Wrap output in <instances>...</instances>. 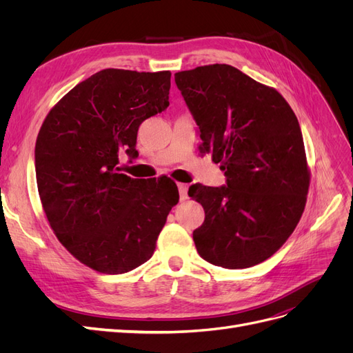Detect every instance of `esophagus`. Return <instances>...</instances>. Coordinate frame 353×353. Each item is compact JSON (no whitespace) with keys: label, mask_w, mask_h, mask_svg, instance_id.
<instances>
[{"label":"esophagus","mask_w":353,"mask_h":353,"mask_svg":"<svg viewBox=\"0 0 353 353\" xmlns=\"http://www.w3.org/2000/svg\"><path fill=\"white\" fill-rule=\"evenodd\" d=\"M178 190H179V199L181 201H184L188 199V185L187 184H178Z\"/></svg>","instance_id":"34e87169"}]
</instances>
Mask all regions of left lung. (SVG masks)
<instances>
[{
	"mask_svg": "<svg viewBox=\"0 0 353 353\" xmlns=\"http://www.w3.org/2000/svg\"><path fill=\"white\" fill-rule=\"evenodd\" d=\"M199 126L201 156L221 165L225 185L193 184L205 209L193 232L199 254L227 270L258 265L301 219L309 188L303 137L283 95L230 65L175 73Z\"/></svg>",
	"mask_w": 353,
	"mask_h": 353,
	"instance_id": "left-lung-1",
	"label": "left lung"
}]
</instances>
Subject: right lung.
<instances>
[{"instance_id":"add662e5","label":"right lung","mask_w":353,"mask_h":353,"mask_svg":"<svg viewBox=\"0 0 353 353\" xmlns=\"http://www.w3.org/2000/svg\"><path fill=\"white\" fill-rule=\"evenodd\" d=\"M170 72L104 69L47 114L35 144L42 208L59 241L83 265L125 274L152 258L178 188L166 176L121 174L138 157L140 125L169 105Z\"/></svg>"}]
</instances>
